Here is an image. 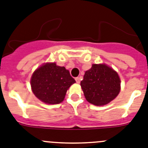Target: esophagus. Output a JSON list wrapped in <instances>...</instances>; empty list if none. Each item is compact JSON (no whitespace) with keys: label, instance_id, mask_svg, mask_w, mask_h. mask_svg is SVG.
<instances>
[{"label":"esophagus","instance_id":"esophagus-1","mask_svg":"<svg viewBox=\"0 0 148 148\" xmlns=\"http://www.w3.org/2000/svg\"><path fill=\"white\" fill-rule=\"evenodd\" d=\"M75 81H76L77 84H79L80 81H81V80H80V78H78V77H76V78H75Z\"/></svg>","mask_w":148,"mask_h":148}]
</instances>
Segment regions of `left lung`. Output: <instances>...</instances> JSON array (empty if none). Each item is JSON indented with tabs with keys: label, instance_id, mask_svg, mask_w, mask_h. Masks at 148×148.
<instances>
[{
	"label": "left lung",
	"instance_id": "obj_1",
	"mask_svg": "<svg viewBox=\"0 0 148 148\" xmlns=\"http://www.w3.org/2000/svg\"><path fill=\"white\" fill-rule=\"evenodd\" d=\"M120 82L118 74L112 67L105 64H95L85 72L81 86L88 102L104 106L118 95Z\"/></svg>",
	"mask_w": 148,
	"mask_h": 148
}]
</instances>
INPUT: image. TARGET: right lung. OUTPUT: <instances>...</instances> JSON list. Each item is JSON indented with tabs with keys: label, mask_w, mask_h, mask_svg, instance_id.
I'll use <instances>...</instances> for the list:
<instances>
[{
	"label": "right lung",
	"mask_w": 148,
	"mask_h": 148,
	"mask_svg": "<svg viewBox=\"0 0 148 148\" xmlns=\"http://www.w3.org/2000/svg\"><path fill=\"white\" fill-rule=\"evenodd\" d=\"M75 83L69 70L56 63L44 64L34 72L31 78L33 93L47 104H58L64 99L67 89Z\"/></svg>",
	"instance_id": "right-lung-1"
}]
</instances>
